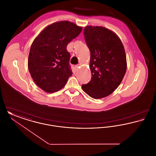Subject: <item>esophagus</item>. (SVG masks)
I'll list each match as a JSON object with an SVG mask.
<instances>
[{
  "label": "esophagus",
  "mask_w": 156,
  "mask_h": 156,
  "mask_svg": "<svg viewBox=\"0 0 156 156\" xmlns=\"http://www.w3.org/2000/svg\"><path fill=\"white\" fill-rule=\"evenodd\" d=\"M80 64L76 65V66H75V69H76V70H78V68L80 67Z\"/></svg>",
  "instance_id": "34e87169"
}]
</instances>
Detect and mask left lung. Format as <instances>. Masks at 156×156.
I'll use <instances>...</instances> for the list:
<instances>
[{"label": "left lung", "mask_w": 156, "mask_h": 156, "mask_svg": "<svg viewBox=\"0 0 156 156\" xmlns=\"http://www.w3.org/2000/svg\"><path fill=\"white\" fill-rule=\"evenodd\" d=\"M83 34L90 52L92 76L82 89L89 97L101 99L111 95L123 80L127 69L125 50L118 36L102 26H87Z\"/></svg>", "instance_id": "8db88e82"}]
</instances>
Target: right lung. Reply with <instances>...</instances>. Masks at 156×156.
<instances>
[{
  "label": "right lung",
  "mask_w": 156,
  "mask_h": 156,
  "mask_svg": "<svg viewBox=\"0 0 156 156\" xmlns=\"http://www.w3.org/2000/svg\"><path fill=\"white\" fill-rule=\"evenodd\" d=\"M82 27L69 21L53 23L42 30L30 48L28 68L37 86L47 93L64 88L73 74L69 64L68 44L77 37Z\"/></svg>",
  "instance_id": "1"
}]
</instances>
